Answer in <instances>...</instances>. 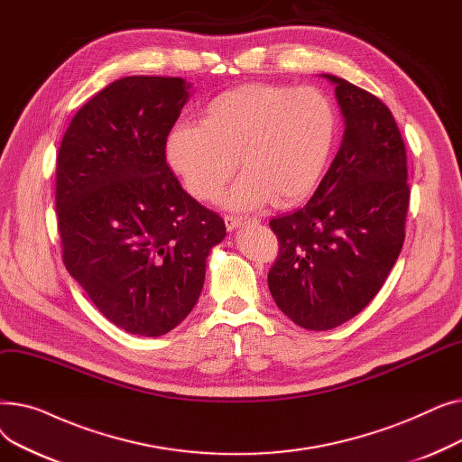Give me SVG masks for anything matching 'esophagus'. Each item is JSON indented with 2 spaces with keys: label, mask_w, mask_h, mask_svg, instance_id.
Segmentation results:
<instances>
[{
  "label": "esophagus",
  "mask_w": 462,
  "mask_h": 462,
  "mask_svg": "<svg viewBox=\"0 0 462 462\" xmlns=\"http://www.w3.org/2000/svg\"><path fill=\"white\" fill-rule=\"evenodd\" d=\"M256 221V218H254ZM247 223H251V218H244V217H234V215H226L225 217V225H226V230H236V228H239V226H244V225H247Z\"/></svg>",
  "instance_id": "obj_1"
}]
</instances>
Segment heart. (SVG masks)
<instances>
[{
  "label": "heart",
  "instance_id": "1",
  "mask_svg": "<svg viewBox=\"0 0 462 462\" xmlns=\"http://www.w3.org/2000/svg\"><path fill=\"white\" fill-rule=\"evenodd\" d=\"M335 138V112L314 88L245 84L211 99L199 125H178L166 138V161L190 197L215 200L226 192L234 209L273 200L296 206L317 189Z\"/></svg>",
  "mask_w": 462,
  "mask_h": 462
}]
</instances>
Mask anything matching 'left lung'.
<instances>
[{"instance_id": "1", "label": "left lung", "mask_w": 462, "mask_h": 462, "mask_svg": "<svg viewBox=\"0 0 462 462\" xmlns=\"http://www.w3.org/2000/svg\"><path fill=\"white\" fill-rule=\"evenodd\" d=\"M322 77L341 108V148L310 200L270 221L281 245L270 292L310 331L345 324L378 294L402 249L410 200L406 150L390 108L345 79Z\"/></svg>"}]
</instances>
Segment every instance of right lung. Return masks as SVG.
Returning a JSON list of instances; mask_svg holds the SVG:
<instances>
[{
	"label": "right lung",
	"mask_w": 462,
	"mask_h": 462,
	"mask_svg": "<svg viewBox=\"0 0 462 462\" xmlns=\"http://www.w3.org/2000/svg\"><path fill=\"white\" fill-rule=\"evenodd\" d=\"M176 77H125L72 117L56 166L65 268L117 328L159 337L197 305L225 221L183 190L166 138L190 97Z\"/></svg>",
	"instance_id": "right-lung-1"
}]
</instances>
